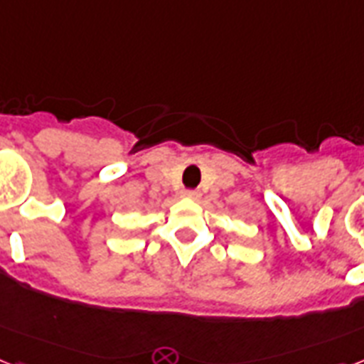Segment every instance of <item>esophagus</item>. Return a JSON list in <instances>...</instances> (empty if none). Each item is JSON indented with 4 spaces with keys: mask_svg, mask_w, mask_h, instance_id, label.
I'll return each instance as SVG.
<instances>
[{
    "mask_svg": "<svg viewBox=\"0 0 364 364\" xmlns=\"http://www.w3.org/2000/svg\"><path fill=\"white\" fill-rule=\"evenodd\" d=\"M184 197H188V199L197 200L200 197V191H199V189H186Z\"/></svg>",
    "mask_w": 364,
    "mask_h": 364,
    "instance_id": "esophagus-1",
    "label": "esophagus"
}]
</instances>
